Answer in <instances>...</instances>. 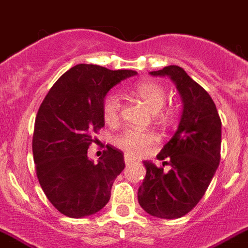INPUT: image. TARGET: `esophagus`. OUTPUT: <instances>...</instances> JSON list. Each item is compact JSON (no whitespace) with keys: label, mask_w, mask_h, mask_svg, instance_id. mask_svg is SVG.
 <instances>
[{"label":"esophagus","mask_w":248,"mask_h":248,"mask_svg":"<svg viewBox=\"0 0 248 248\" xmlns=\"http://www.w3.org/2000/svg\"><path fill=\"white\" fill-rule=\"evenodd\" d=\"M133 161H135V159L132 158V156H129L128 154H126V155H124V163H126V165H129V164H132Z\"/></svg>","instance_id":"obj_1"}]
</instances>
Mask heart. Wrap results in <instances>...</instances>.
<instances>
[{
    "label": "heart",
    "instance_id": "heart-1",
    "mask_svg": "<svg viewBox=\"0 0 248 248\" xmlns=\"http://www.w3.org/2000/svg\"><path fill=\"white\" fill-rule=\"evenodd\" d=\"M136 95L144 103L154 115L159 113L166 103V93L156 83L142 82L136 87ZM122 104L119 96L110 93L103 100V116L108 124H116L121 116ZM156 143V137L152 133H140L135 131L124 132L117 137L116 145L128 155L142 156Z\"/></svg>",
    "mask_w": 248,
    "mask_h": 248
}]
</instances>
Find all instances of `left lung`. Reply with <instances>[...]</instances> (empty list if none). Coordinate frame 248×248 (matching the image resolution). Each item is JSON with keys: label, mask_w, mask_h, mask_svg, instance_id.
Masks as SVG:
<instances>
[{"label": "left lung", "mask_w": 248, "mask_h": 248, "mask_svg": "<svg viewBox=\"0 0 248 248\" xmlns=\"http://www.w3.org/2000/svg\"><path fill=\"white\" fill-rule=\"evenodd\" d=\"M169 77L182 100V113L175 135L156 158L170 170L143 161L147 173L138 188V202L148 214L177 219L202 200L220 163L221 121L210 95L184 68L175 64L149 72Z\"/></svg>", "instance_id": "8db88e82"}]
</instances>
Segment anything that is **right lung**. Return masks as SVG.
Instances as JSON below:
<instances>
[{
    "mask_svg": "<svg viewBox=\"0 0 248 248\" xmlns=\"http://www.w3.org/2000/svg\"><path fill=\"white\" fill-rule=\"evenodd\" d=\"M137 75L80 63L57 79L35 119L33 155L47 200L69 218H84L110 201L113 181L124 169V153L108 145L94 163L88 148L93 132L104 127L103 100L121 80Z\"/></svg>",
    "mask_w": 248,
    "mask_h": 248,
    "instance_id": "1",
    "label": "right lung"
}]
</instances>
